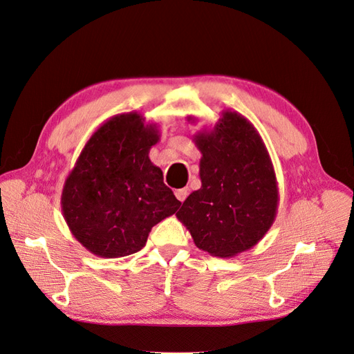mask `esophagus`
<instances>
[{
    "mask_svg": "<svg viewBox=\"0 0 354 354\" xmlns=\"http://www.w3.org/2000/svg\"><path fill=\"white\" fill-rule=\"evenodd\" d=\"M187 195H189V189H187V187L176 190V196H177V199H178L180 202H185V199L187 198Z\"/></svg>",
    "mask_w": 354,
    "mask_h": 354,
    "instance_id": "esophagus-1",
    "label": "esophagus"
}]
</instances>
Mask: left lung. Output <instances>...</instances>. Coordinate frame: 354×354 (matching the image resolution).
Returning a JSON list of instances; mask_svg holds the SVG:
<instances>
[{"label": "left lung", "mask_w": 354, "mask_h": 354, "mask_svg": "<svg viewBox=\"0 0 354 354\" xmlns=\"http://www.w3.org/2000/svg\"><path fill=\"white\" fill-rule=\"evenodd\" d=\"M194 142L202 153V186L176 216L199 250L230 259L259 243L276 218L279 189L272 159L255 127L232 111Z\"/></svg>", "instance_id": "1"}]
</instances>
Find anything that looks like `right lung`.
<instances>
[{"label":"right lung","mask_w":354,"mask_h":354,"mask_svg":"<svg viewBox=\"0 0 354 354\" xmlns=\"http://www.w3.org/2000/svg\"><path fill=\"white\" fill-rule=\"evenodd\" d=\"M158 140L156 124L128 112L102 124L84 146L65 180L62 212L91 254L118 259L140 251L155 224L180 208L149 159Z\"/></svg>","instance_id":"right-lung-1"}]
</instances>
